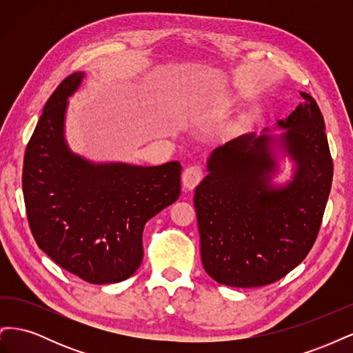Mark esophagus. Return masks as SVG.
<instances>
[{"mask_svg":"<svg viewBox=\"0 0 353 353\" xmlns=\"http://www.w3.org/2000/svg\"><path fill=\"white\" fill-rule=\"evenodd\" d=\"M205 176L203 172V168L199 165H191L187 166L183 172V185L187 190H193L200 184V181Z\"/></svg>","mask_w":353,"mask_h":353,"instance_id":"esophagus-1","label":"esophagus"}]
</instances>
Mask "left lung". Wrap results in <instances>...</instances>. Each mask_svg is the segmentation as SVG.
<instances>
[{"mask_svg": "<svg viewBox=\"0 0 353 353\" xmlns=\"http://www.w3.org/2000/svg\"><path fill=\"white\" fill-rule=\"evenodd\" d=\"M302 103L285 121L281 143L296 162L284 188L271 187L275 170L268 134L241 135L216 147L209 175L196 188L201 262L219 284L261 287L301 263L318 237L333 181V159L316 101ZM266 131V130H265Z\"/></svg>", "mask_w": 353, "mask_h": 353, "instance_id": "1", "label": "left lung"}]
</instances>
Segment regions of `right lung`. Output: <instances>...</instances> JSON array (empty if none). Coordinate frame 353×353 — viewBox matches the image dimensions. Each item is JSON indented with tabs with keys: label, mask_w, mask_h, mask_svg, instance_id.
Returning <instances> with one entry per match:
<instances>
[{
	"label": "right lung",
	"mask_w": 353,
	"mask_h": 353,
	"mask_svg": "<svg viewBox=\"0 0 353 353\" xmlns=\"http://www.w3.org/2000/svg\"><path fill=\"white\" fill-rule=\"evenodd\" d=\"M83 73L63 79L44 105L23 160V199L37 244L91 284L123 281L143 261L145 222L179 197L181 165H94L63 138L68 97Z\"/></svg>",
	"instance_id": "1"
}]
</instances>
